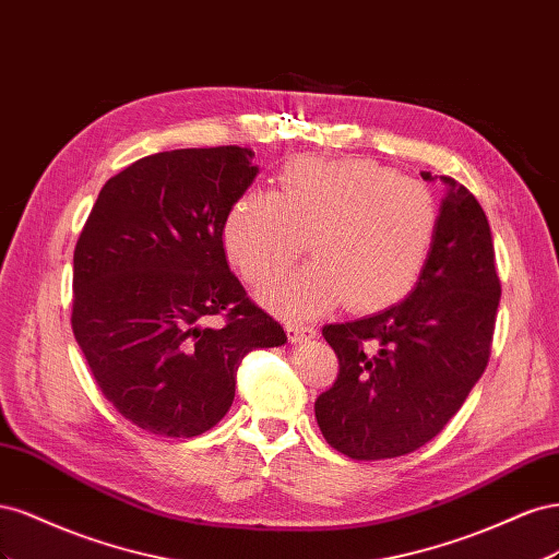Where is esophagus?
I'll list each match as a JSON object with an SVG mask.
<instances>
[{"label":"esophagus","instance_id":"1","mask_svg":"<svg viewBox=\"0 0 559 559\" xmlns=\"http://www.w3.org/2000/svg\"><path fill=\"white\" fill-rule=\"evenodd\" d=\"M286 335H289L292 343H308L317 335L312 326H302V324H286Z\"/></svg>","mask_w":559,"mask_h":559}]
</instances>
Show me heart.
<instances>
[{"instance_id":"b5f03b06","label":"heart","mask_w":559,"mask_h":559,"mask_svg":"<svg viewBox=\"0 0 559 559\" xmlns=\"http://www.w3.org/2000/svg\"><path fill=\"white\" fill-rule=\"evenodd\" d=\"M438 228L425 183L376 160L296 158L273 193L247 191L224 222V249L251 284L282 275L310 240L314 261L261 292L270 308L308 319L335 306L378 312L413 292Z\"/></svg>"}]
</instances>
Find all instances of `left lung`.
<instances>
[{
  "label": "left lung",
  "instance_id": "obj_1",
  "mask_svg": "<svg viewBox=\"0 0 559 559\" xmlns=\"http://www.w3.org/2000/svg\"><path fill=\"white\" fill-rule=\"evenodd\" d=\"M441 179L433 247L408 298L321 331L341 373L314 401V417L352 460H392L429 443L489 359L501 298L492 233L466 186Z\"/></svg>",
  "mask_w": 559,
  "mask_h": 559
}]
</instances>
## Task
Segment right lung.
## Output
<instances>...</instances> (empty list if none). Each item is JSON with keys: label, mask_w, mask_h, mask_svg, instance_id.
I'll return each mask as SVG.
<instances>
[{"label": "right lung", "mask_w": 559, "mask_h": 559, "mask_svg": "<svg viewBox=\"0 0 559 559\" xmlns=\"http://www.w3.org/2000/svg\"><path fill=\"white\" fill-rule=\"evenodd\" d=\"M240 146L140 158L99 191L74 249L72 329L97 386L144 431L193 438L235 399L245 354L286 333L224 251L230 205L259 175ZM224 313V328L206 326Z\"/></svg>", "instance_id": "right-lung-1"}]
</instances>
